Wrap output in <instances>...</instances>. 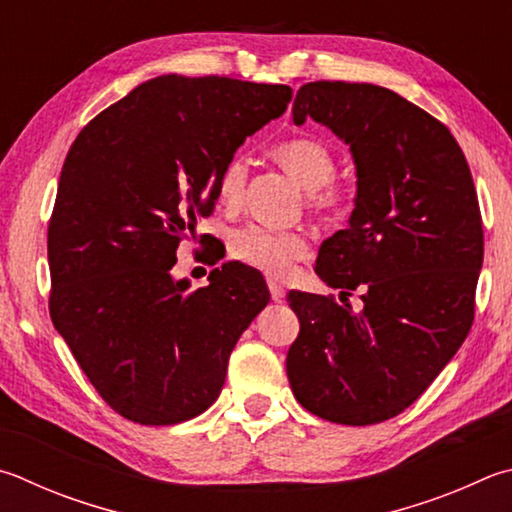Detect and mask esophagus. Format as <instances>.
<instances>
[{
    "mask_svg": "<svg viewBox=\"0 0 512 512\" xmlns=\"http://www.w3.org/2000/svg\"><path fill=\"white\" fill-rule=\"evenodd\" d=\"M268 291H271V297H273L275 302H280L282 297H284V286L273 282V280H268Z\"/></svg>",
    "mask_w": 512,
    "mask_h": 512,
    "instance_id": "obj_1",
    "label": "esophagus"
}]
</instances>
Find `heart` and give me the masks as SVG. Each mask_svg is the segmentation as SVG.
Instances as JSON below:
<instances>
[{
    "mask_svg": "<svg viewBox=\"0 0 512 512\" xmlns=\"http://www.w3.org/2000/svg\"><path fill=\"white\" fill-rule=\"evenodd\" d=\"M273 159L304 188H309L306 203L324 219H338L349 206V194L333 181L336 156L329 145L313 136H295L277 143ZM248 181V163L244 156H232L221 167L217 179V197L226 208H237L244 199ZM309 239L300 230H273L259 224L237 228L228 237V253L241 264L259 268L273 277H284L295 262L309 255Z\"/></svg>",
    "mask_w": 512,
    "mask_h": 512,
    "instance_id": "b5f03b06",
    "label": "heart"
}]
</instances>
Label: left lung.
Listing matches in <instances>:
<instances>
[{
    "label": "left lung",
    "mask_w": 512,
    "mask_h": 512,
    "mask_svg": "<svg viewBox=\"0 0 512 512\" xmlns=\"http://www.w3.org/2000/svg\"><path fill=\"white\" fill-rule=\"evenodd\" d=\"M327 125L358 174L349 228L324 241L315 273L333 295L288 293L300 333L286 376L304 410L374 425L407 410L441 374L475 320L483 228L470 167L441 120L365 82L300 87L295 125Z\"/></svg>",
    "instance_id": "1"
}]
</instances>
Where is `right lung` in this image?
I'll list each match as a JSON object with an SVG mask.
<instances>
[{
  "mask_svg": "<svg viewBox=\"0 0 512 512\" xmlns=\"http://www.w3.org/2000/svg\"><path fill=\"white\" fill-rule=\"evenodd\" d=\"M291 96L286 85L172 73L100 111L73 141L46 237L49 311L127 421L174 425L206 412L239 336L271 300L248 266L215 268L194 291L170 268L215 210L221 167Z\"/></svg>",
  "mask_w": 512,
  "mask_h": 512,
  "instance_id": "1",
  "label": "right lung"
}]
</instances>
